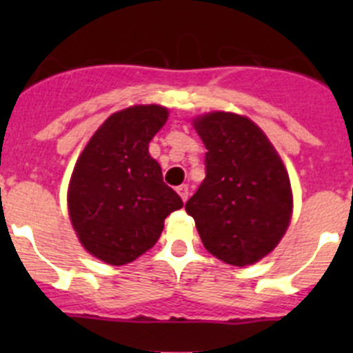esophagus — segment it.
Returning <instances> with one entry per match:
<instances>
[{"label":"esophagus","mask_w":353,"mask_h":353,"mask_svg":"<svg viewBox=\"0 0 353 353\" xmlns=\"http://www.w3.org/2000/svg\"><path fill=\"white\" fill-rule=\"evenodd\" d=\"M177 193H179V196L183 198V201H188V196H190V188H188V184H181V186H177Z\"/></svg>","instance_id":"1"}]
</instances>
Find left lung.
<instances>
[{
    "mask_svg": "<svg viewBox=\"0 0 353 353\" xmlns=\"http://www.w3.org/2000/svg\"><path fill=\"white\" fill-rule=\"evenodd\" d=\"M193 126L206 147V176L188 199V215L206 251L227 265H252L276 248L290 223L285 165L245 116L215 110Z\"/></svg>",
    "mask_w": 353,
    "mask_h": 353,
    "instance_id": "obj_1",
    "label": "left lung"
}]
</instances>
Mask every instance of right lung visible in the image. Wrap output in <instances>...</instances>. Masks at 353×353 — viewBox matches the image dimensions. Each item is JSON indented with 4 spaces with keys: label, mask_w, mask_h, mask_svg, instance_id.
<instances>
[{
    "label": "right lung",
    "mask_w": 353,
    "mask_h": 353,
    "mask_svg": "<svg viewBox=\"0 0 353 353\" xmlns=\"http://www.w3.org/2000/svg\"><path fill=\"white\" fill-rule=\"evenodd\" d=\"M167 117L169 110L157 104L114 112L74 163L68 188L71 225L81 245L108 265H126L154 248L167 215L183 208L148 154Z\"/></svg>",
    "instance_id": "1"
}]
</instances>
